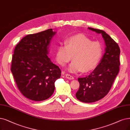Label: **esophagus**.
Returning a JSON list of instances; mask_svg holds the SVG:
<instances>
[{
	"mask_svg": "<svg viewBox=\"0 0 130 130\" xmlns=\"http://www.w3.org/2000/svg\"><path fill=\"white\" fill-rule=\"evenodd\" d=\"M66 77L67 79H73L74 78L73 76L68 74H66Z\"/></svg>",
	"mask_w": 130,
	"mask_h": 130,
	"instance_id": "esophagus-1",
	"label": "esophagus"
}]
</instances>
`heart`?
<instances>
[{
  "label": "heart",
  "mask_w": 130,
  "mask_h": 130,
  "mask_svg": "<svg viewBox=\"0 0 130 130\" xmlns=\"http://www.w3.org/2000/svg\"><path fill=\"white\" fill-rule=\"evenodd\" d=\"M103 53L101 44L92 41L84 35H78L66 39L64 44H60L57 47L55 58L58 63L65 66L72 59L68 67L71 72H77L83 70L90 71L97 66Z\"/></svg>",
  "instance_id": "b5f03b06"
}]
</instances>
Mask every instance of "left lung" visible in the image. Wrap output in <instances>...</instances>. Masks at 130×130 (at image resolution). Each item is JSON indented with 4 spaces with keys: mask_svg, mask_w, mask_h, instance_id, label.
I'll return each instance as SVG.
<instances>
[{
    "mask_svg": "<svg viewBox=\"0 0 130 130\" xmlns=\"http://www.w3.org/2000/svg\"><path fill=\"white\" fill-rule=\"evenodd\" d=\"M101 34L106 44V52L100 63L90 74L78 78L79 88L77 99L86 103L94 102L105 97L109 92L119 70L120 48L117 43L104 31L88 28Z\"/></svg>",
    "mask_w": 130,
    "mask_h": 130,
    "instance_id": "obj_1",
    "label": "left lung"
}]
</instances>
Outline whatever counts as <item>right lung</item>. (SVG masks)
Returning <instances> with one entry per match:
<instances>
[{
    "instance_id": "right-lung-1",
    "label": "right lung",
    "mask_w": 130,
    "mask_h": 130,
    "mask_svg": "<svg viewBox=\"0 0 130 130\" xmlns=\"http://www.w3.org/2000/svg\"><path fill=\"white\" fill-rule=\"evenodd\" d=\"M52 29L25 36L16 45L11 71L19 90L30 100L47 99L54 91L55 82L61 71L47 56Z\"/></svg>"
}]
</instances>
